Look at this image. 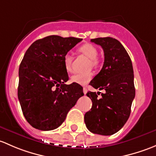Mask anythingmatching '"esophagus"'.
<instances>
[{
	"mask_svg": "<svg viewBox=\"0 0 156 156\" xmlns=\"http://www.w3.org/2000/svg\"><path fill=\"white\" fill-rule=\"evenodd\" d=\"M87 91H88V90H87V89H86V87L83 88V93H84L85 94H86V93H87Z\"/></svg>",
	"mask_w": 156,
	"mask_h": 156,
	"instance_id": "obj_1",
	"label": "esophagus"
}]
</instances>
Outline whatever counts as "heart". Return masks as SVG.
Returning <instances> with one entry per match:
<instances>
[{"instance_id":"obj_1","label":"heart","mask_w":156,"mask_h":156,"mask_svg":"<svg viewBox=\"0 0 156 156\" xmlns=\"http://www.w3.org/2000/svg\"><path fill=\"white\" fill-rule=\"evenodd\" d=\"M78 51L86 57L90 58L89 65L92 67H97L99 65V60L98 59V49L94 45L91 43H86L82 45L78 49ZM72 62L73 58L69 53H67L64 57V65L67 72L72 71ZM93 76L92 72H86V73H77L71 76V81L77 84L84 85L88 84Z\"/></svg>"}]
</instances>
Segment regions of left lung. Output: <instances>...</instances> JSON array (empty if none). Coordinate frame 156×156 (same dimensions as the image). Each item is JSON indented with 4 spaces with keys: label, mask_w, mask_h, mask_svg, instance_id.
Listing matches in <instances>:
<instances>
[{
    "label": "left lung",
    "mask_w": 156,
    "mask_h": 156,
    "mask_svg": "<svg viewBox=\"0 0 156 156\" xmlns=\"http://www.w3.org/2000/svg\"><path fill=\"white\" fill-rule=\"evenodd\" d=\"M91 41L102 47L104 62L89 84L96 89H104L105 93L99 98V91H88L86 95L92 107L85 114V123L94 134L112 135L124 126L131 113L135 97L132 62L124 46L115 38L99 37Z\"/></svg>",
    "instance_id": "8db88e82"
}]
</instances>
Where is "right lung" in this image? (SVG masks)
Returning a JSON list of instances; mask_svg holds the SVG:
<instances>
[{"instance_id":"right-lung-1","label":"right lung","mask_w":156,"mask_h":156,"mask_svg":"<svg viewBox=\"0 0 156 156\" xmlns=\"http://www.w3.org/2000/svg\"><path fill=\"white\" fill-rule=\"evenodd\" d=\"M83 39L51 35L34 42L19 69L18 98L28 122L41 131L58 128L84 95L77 83L66 85L64 57Z\"/></svg>"}]
</instances>
